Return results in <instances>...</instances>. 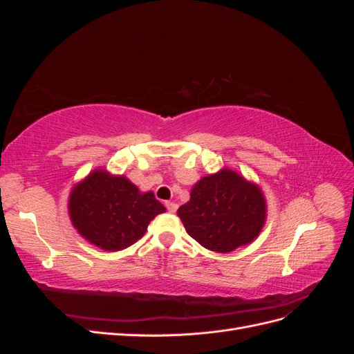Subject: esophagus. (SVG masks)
<instances>
[{
  "instance_id": "esophagus-1",
  "label": "esophagus",
  "mask_w": 354,
  "mask_h": 354,
  "mask_svg": "<svg viewBox=\"0 0 354 354\" xmlns=\"http://www.w3.org/2000/svg\"><path fill=\"white\" fill-rule=\"evenodd\" d=\"M165 207H167V209L169 211V212H176L177 211V203H174V202H165Z\"/></svg>"
}]
</instances>
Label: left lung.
<instances>
[{"label":"left lung","mask_w":354,"mask_h":354,"mask_svg":"<svg viewBox=\"0 0 354 354\" xmlns=\"http://www.w3.org/2000/svg\"><path fill=\"white\" fill-rule=\"evenodd\" d=\"M177 216L190 236L207 250L230 252L259 236L266 203L259 187L234 171L223 169L198 181Z\"/></svg>","instance_id":"1"}]
</instances>
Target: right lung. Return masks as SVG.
<instances>
[{
    "mask_svg": "<svg viewBox=\"0 0 354 354\" xmlns=\"http://www.w3.org/2000/svg\"><path fill=\"white\" fill-rule=\"evenodd\" d=\"M164 211L152 192L140 194L130 180L100 169L75 187L69 198L73 227L106 251H120L137 242Z\"/></svg>",
    "mask_w": 354,
    "mask_h": 354,
    "instance_id": "obj_1",
    "label": "right lung"
}]
</instances>
